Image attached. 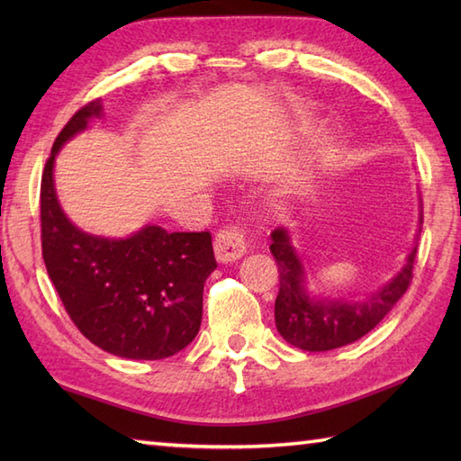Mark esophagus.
Wrapping results in <instances>:
<instances>
[{
	"instance_id": "obj_1",
	"label": "esophagus",
	"mask_w": 461,
	"mask_h": 461,
	"mask_svg": "<svg viewBox=\"0 0 461 461\" xmlns=\"http://www.w3.org/2000/svg\"><path fill=\"white\" fill-rule=\"evenodd\" d=\"M246 240L238 228H223L213 241V251L218 261H236L246 253Z\"/></svg>"
}]
</instances>
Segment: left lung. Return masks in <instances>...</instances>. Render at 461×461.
<instances>
[{"mask_svg":"<svg viewBox=\"0 0 461 461\" xmlns=\"http://www.w3.org/2000/svg\"><path fill=\"white\" fill-rule=\"evenodd\" d=\"M418 223H422L420 212ZM406 256L402 269L393 279L365 297H327L312 293L307 285V267L287 228L271 231V253L279 266V295L276 299V327L289 345L309 352H325L362 339L384 319L402 299L410 281L418 249Z\"/></svg>","mask_w":461,"mask_h":461,"instance_id":"left-lung-1","label":"left lung"}]
</instances>
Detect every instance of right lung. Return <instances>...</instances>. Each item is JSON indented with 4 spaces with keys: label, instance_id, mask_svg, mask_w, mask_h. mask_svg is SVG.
<instances>
[{
    "label": "right lung",
    "instance_id": "right-lung-1",
    "mask_svg": "<svg viewBox=\"0 0 461 461\" xmlns=\"http://www.w3.org/2000/svg\"><path fill=\"white\" fill-rule=\"evenodd\" d=\"M101 116V101L75 113L45 164L43 261L68 317L93 345L121 358L160 360L198 335L203 283L218 267L212 236L146 223L126 238H104L67 218L55 190V158Z\"/></svg>",
    "mask_w": 461,
    "mask_h": 461
}]
</instances>
